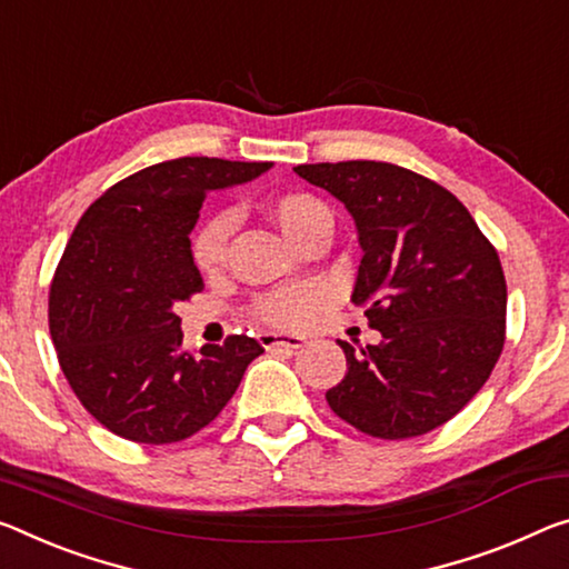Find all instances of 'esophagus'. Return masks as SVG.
<instances>
[{
	"mask_svg": "<svg viewBox=\"0 0 569 569\" xmlns=\"http://www.w3.org/2000/svg\"><path fill=\"white\" fill-rule=\"evenodd\" d=\"M260 345L266 349H288V351H296L306 345L303 337H296V333H276V331H263L260 333Z\"/></svg>",
	"mask_w": 569,
	"mask_h": 569,
	"instance_id": "obj_1",
	"label": "esophagus"
}]
</instances>
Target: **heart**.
<instances>
[{"label": "heart", "mask_w": 569, "mask_h": 569, "mask_svg": "<svg viewBox=\"0 0 569 569\" xmlns=\"http://www.w3.org/2000/svg\"><path fill=\"white\" fill-rule=\"evenodd\" d=\"M270 218L276 220L283 236L293 242L296 248L303 240H309L313 232L321 228H331V212L319 197L306 192H288L270 200L268 204ZM232 232V214L220 212L207 220L192 240V258L202 273H214L224 263L228 252V240ZM323 303V293L317 286H296L281 288V291L266 293L252 303V313L260 321L273 323L281 329H296L309 321L313 311Z\"/></svg>", "instance_id": "heart-1"}]
</instances>
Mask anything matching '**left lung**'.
Returning <instances> with one entry per match:
<instances>
[{
  "instance_id": "8db88e82",
  "label": "left lung",
  "mask_w": 569,
  "mask_h": 569,
  "mask_svg": "<svg viewBox=\"0 0 569 569\" xmlns=\"http://www.w3.org/2000/svg\"><path fill=\"white\" fill-rule=\"evenodd\" d=\"M355 218L362 263L351 303L380 345L347 355L327 392L341 420L372 438L426 436L461 412L499 362L507 281L499 252L456 194L387 161L293 167Z\"/></svg>"
}]
</instances>
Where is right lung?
<instances>
[{"instance_id":"obj_1","label":"right lung","mask_w":569,"mask_h":569,"mask_svg":"<svg viewBox=\"0 0 569 569\" xmlns=\"http://www.w3.org/2000/svg\"><path fill=\"white\" fill-rule=\"evenodd\" d=\"M270 167L161 161L108 187L76 224L50 283V337L76 398L116 436L147 446L194 436L263 355L246 333L184 351L174 306L204 288L189 232L207 192Z\"/></svg>"}]
</instances>
